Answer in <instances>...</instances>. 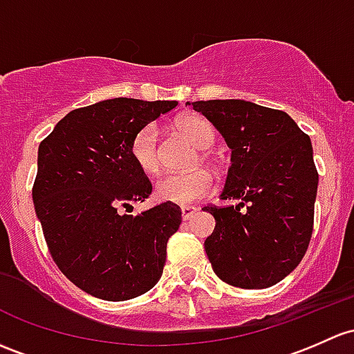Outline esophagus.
Segmentation results:
<instances>
[{
	"label": "esophagus",
	"instance_id": "esophagus-1",
	"mask_svg": "<svg viewBox=\"0 0 354 354\" xmlns=\"http://www.w3.org/2000/svg\"><path fill=\"white\" fill-rule=\"evenodd\" d=\"M198 214V208L196 207H181V217H183V221H189V218H193V215Z\"/></svg>",
	"mask_w": 354,
	"mask_h": 354
}]
</instances>
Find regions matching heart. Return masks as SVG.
Wrapping results in <instances>:
<instances>
[{
	"label": "heart",
	"mask_w": 354,
	"mask_h": 354,
	"mask_svg": "<svg viewBox=\"0 0 354 354\" xmlns=\"http://www.w3.org/2000/svg\"><path fill=\"white\" fill-rule=\"evenodd\" d=\"M178 133L183 136L196 149H208L215 142V133L210 125L196 115H185L178 118ZM133 161L147 174H158L162 167L161 147H159L158 129L146 125L136 133L130 146ZM214 192V178L205 169H195L185 174H167L156 183V198L161 202L189 205L205 198Z\"/></svg>",
	"instance_id": "b5f03b06"
}]
</instances>
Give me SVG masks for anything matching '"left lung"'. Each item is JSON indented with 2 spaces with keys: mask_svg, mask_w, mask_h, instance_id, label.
Segmentation results:
<instances>
[{
  "mask_svg": "<svg viewBox=\"0 0 354 354\" xmlns=\"http://www.w3.org/2000/svg\"><path fill=\"white\" fill-rule=\"evenodd\" d=\"M232 149L222 200L207 205L215 229L208 261L225 283L268 288L302 261L314 229L319 174L310 137L290 115L244 100L193 102Z\"/></svg>",
  "mask_w": 354,
  "mask_h": 354,
  "instance_id": "obj_1",
  "label": "left lung"
}]
</instances>
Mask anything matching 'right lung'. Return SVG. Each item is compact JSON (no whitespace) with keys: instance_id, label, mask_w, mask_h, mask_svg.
Masks as SVG:
<instances>
[{"instance_id":"1","label":"right lung","mask_w":354,"mask_h":354,"mask_svg":"<svg viewBox=\"0 0 354 354\" xmlns=\"http://www.w3.org/2000/svg\"><path fill=\"white\" fill-rule=\"evenodd\" d=\"M176 102L103 100L69 111L40 142L32 198L52 259L77 288L110 302L159 281L181 210L165 202L122 214L152 192L130 146Z\"/></svg>"}]
</instances>
